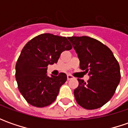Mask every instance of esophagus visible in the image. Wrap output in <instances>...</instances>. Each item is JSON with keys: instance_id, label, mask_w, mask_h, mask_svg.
Segmentation results:
<instances>
[{"instance_id": "esophagus-1", "label": "esophagus", "mask_w": 128, "mask_h": 128, "mask_svg": "<svg viewBox=\"0 0 128 128\" xmlns=\"http://www.w3.org/2000/svg\"><path fill=\"white\" fill-rule=\"evenodd\" d=\"M67 78H68V80H71V79H73L74 78V77L72 76L71 75H68L67 76Z\"/></svg>"}]
</instances>
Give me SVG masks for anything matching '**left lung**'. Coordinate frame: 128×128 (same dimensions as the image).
<instances>
[{"label":"left lung","mask_w":128,"mask_h":128,"mask_svg":"<svg viewBox=\"0 0 128 128\" xmlns=\"http://www.w3.org/2000/svg\"><path fill=\"white\" fill-rule=\"evenodd\" d=\"M80 60V68L88 73L87 82L78 79L74 96L78 105L88 110L104 106L113 96L120 80V66L109 48L88 36L68 37Z\"/></svg>","instance_id":"8db88e82"}]
</instances>
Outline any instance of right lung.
I'll return each instance as SVG.
<instances>
[{"mask_svg": "<svg viewBox=\"0 0 128 128\" xmlns=\"http://www.w3.org/2000/svg\"><path fill=\"white\" fill-rule=\"evenodd\" d=\"M70 49L66 38L50 33L40 34L26 43L16 65V78L20 92L29 104L43 108L56 100L67 76L61 72L49 77L47 67L57 63L62 52Z\"/></svg>", "mask_w": 128, "mask_h": 128, "instance_id": "1", "label": "right lung"}]
</instances>
